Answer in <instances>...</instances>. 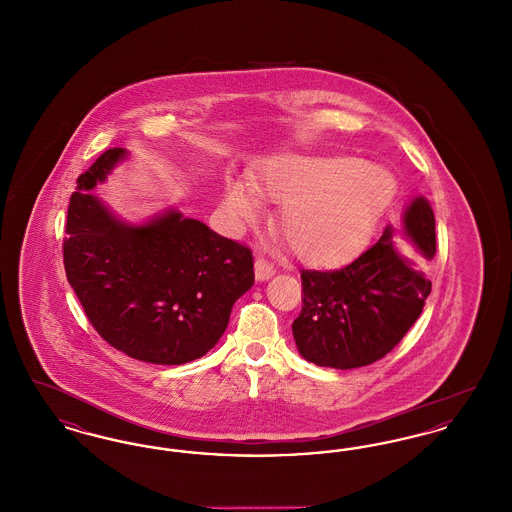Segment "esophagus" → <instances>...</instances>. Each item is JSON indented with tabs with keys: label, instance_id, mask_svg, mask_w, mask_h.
<instances>
[{
	"label": "esophagus",
	"instance_id": "1",
	"mask_svg": "<svg viewBox=\"0 0 512 512\" xmlns=\"http://www.w3.org/2000/svg\"><path fill=\"white\" fill-rule=\"evenodd\" d=\"M276 274V268L272 263H268L267 259H263V257H259L257 261H255V278L259 280V282H265L268 278H272Z\"/></svg>",
	"mask_w": 512,
	"mask_h": 512
}]
</instances>
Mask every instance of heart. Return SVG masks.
Listing matches in <instances>:
<instances>
[{"mask_svg":"<svg viewBox=\"0 0 512 512\" xmlns=\"http://www.w3.org/2000/svg\"><path fill=\"white\" fill-rule=\"evenodd\" d=\"M388 169L357 159L290 155L270 163L255 192L284 203L278 232L293 253L313 265L351 259L395 194ZM244 182H228L222 207L238 226L261 217V201Z\"/></svg>","mask_w":512,"mask_h":512,"instance_id":"heart-1","label":"heart"}]
</instances>
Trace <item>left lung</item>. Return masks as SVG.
I'll return each mask as SVG.
<instances>
[{
    "instance_id": "1",
    "label": "left lung",
    "mask_w": 512,
    "mask_h": 512,
    "mask_svg": "<svg viewBox=\"0 0 512 512\" xmlns=\"http://www.w3.org/2000/svg\"><path fill=\"white\" fill-rule=\"evenodd\" d=\"M403 228L416 249L436 255V219L424 197H414ZM382 238L338 270H301L303 307L293 320V340L309 363L359 368L386 357L420 317L432 282Z\"/></svg>"
}]
</instances>
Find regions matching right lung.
I'll list each match as a JSON object with an SVG mask.
<instances>
[{
  "label": "right lung",
  "mask_w": 512,
  "mask_h": 512,
  "mask_svg": "<svg viewBox=\"0 0 512 512\" xmlns=\"http://www.w3.org/2000/svg\"><path fill=\"white\" fill-rule=\"evenodd\" d=\"M126 157L107 149L78 176L63 242L67 280L99 336L132 359L184 365L224 334L255 282L249 247L167 211L146 224L117 219L92 190Z\"/></svg>",
  "instance_id": "right-lung-1"
}]
</instances>
